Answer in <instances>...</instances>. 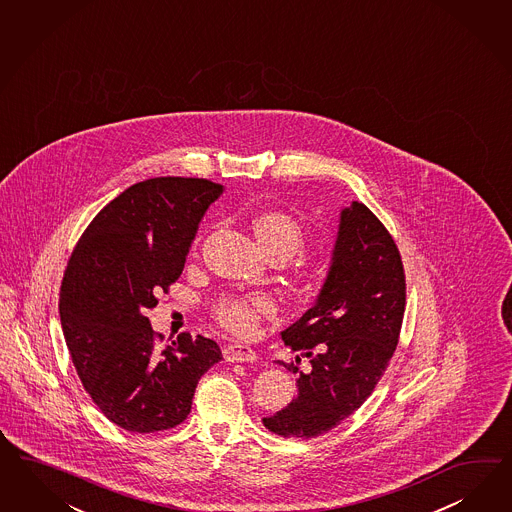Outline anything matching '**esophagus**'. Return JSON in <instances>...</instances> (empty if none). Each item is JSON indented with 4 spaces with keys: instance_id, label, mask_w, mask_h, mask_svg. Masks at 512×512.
Here are the masks:
<instances>
[{
    "instance_id": "1",
    "label": "esophagus",
    "mask_w": 512,
    "mask_h": 512,
    "mask_svg": "<svg viewBox=\"0 0 512 512\" xmlns=\"http://www.w3.org/2000/svg\"><path fill=\"white\" fill-rule=\"evenodd\" d=\"M224 357L226 361H232V363H254L258 359V353L247 344L232 342L224 346Z\"/></svg>"
}]
</instances>
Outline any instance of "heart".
Wrapping results in <instances>:
<instances>
[{
    "mask_svg": "<svg viewBox=\"0 0 512 512\" xmlns=\"http://www.w3.org/2000/svg\"><path fill=\"white\" fill-rule=\"evenodd\" d=\"M250 222L263 250L278 262L290 260L305 245L303 226L282 209H263ZM213 314L228 331L250 336L258 331L260 322L275 314V303L263 293L224 295L213 305Z\"/></svg>",
    "mask_w": 512,
    "mask_h": 512,
    "instance_id": "heart-1",
    "label": "heart"
}]
</instances>
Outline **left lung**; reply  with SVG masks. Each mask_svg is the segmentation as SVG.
I'll return each instance as SVG.
<instances>
[{"mask_svg":"<svg viewBox=\"0 0 512 512\" xmlns=\"http://www.w3.org/2000/svg\"><path fill=\"white\" fill-rule=\"evenodd\" d=\"M406 310V275L393 235L365 204L340 215L333 263L316 305L282 331L284 344L305 353L297 396L263 417L282 438L322 436L363 406L387 370ZM301 363V357L295 359Z\"/></svg>","mask_w":512,"mask_h":512,"instance_id":"8db88e82","label":"left lung"}]
</instances>
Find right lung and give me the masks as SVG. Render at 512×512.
I'll return each instance as SVG.
<instances>
[{
	"mask_svg": "<svg viewBox=\"0 0 512 512\" xmlns=\"http://www.w3.org/2000/svg\"><path fill=\"white\" fill-rule=\"evenodd\" d=\"M220 192L200 177L140 181L95 215L67 263L59 318L74 368L104 417L129 432L183 423L198 380L222 359L217 342L202 335L162 344L144 316L181 277Z\"/></svg>",
	"mask_w": 512,
	"mask_h": 512,
	"instance_id": "add662e5",
	"label": "right lung"
}]
</instances>
